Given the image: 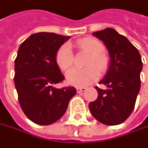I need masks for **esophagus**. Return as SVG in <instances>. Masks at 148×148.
<instances>
[{"label":"esophagus","instance_id":"34e87169","mask_svg":"<svg viewBox=\"0 0 148 148\" xmlns=\"http://www.w3.org/2000/svg\"><path fill=\"white\" fill-rule=\"evenodd\" d=\"M85 90H86V88H85V87H77V93H82V92H84Z\"/></svg>","mask_w":148,"mask_h":148}]
</instances>
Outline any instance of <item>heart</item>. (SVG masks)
<instances>
[{"instance_id":"b5f03b06","label":"heart","mask_w":148,"mask_h":148,"mask_svg":"<svg viewBox=\"0 0 148 148\" xmlns=\"http://www.w3.org/2000/svg\"><path fill=\"white\" fill-rule=\"evenodd\" d=\"M77 47L90 54L91 58L87 63L86 69L74 68L67 73V81L70 84L84 87L90 84L99 77V71H104L107 67V58L102 53L104 51L103 43L92 37H86L77 42ZM73 53L69 43L63 44L56 53V62L63 71H68L73 64ZM95 65L98 69L93 66Z\"/></svg>"}]
</instances>
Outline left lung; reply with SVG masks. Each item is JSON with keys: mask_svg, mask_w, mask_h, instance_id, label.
I'll return each mask as SVG.
<instances>
[{"mask_svg": "<svg viewBox=\"0 0 148 148\" xmlns=\"http://www.w3.org/2000/svg\"><path fill=\"white\" fill-rule=\"evenodd\" d=\"M92 36L106 45L110 65L99 82L107 89L96 87L99 96L89 104V109L99 122L107 125H119L129 117L134 108L140 89L141 57L126 37L112 28L94 32Z\"/></svg>", "mask_w": 148, "mask_h": 148, "instance_id": "8db88e82", "label": "left lung"}]
</instances>
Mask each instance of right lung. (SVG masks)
I'll return each instance as SVG.
<instances>
[{"label":"right lung","instance_id":"right-lung-1","mask_svg":"<svg viewBox=\"0 0 148 148\" xmlns=\"http://www.w3.org/2000/svg\"><path fill=\"white\" fill-rule=\"evenodd\" d=\"M70 38L40 32L31 35L18 49L14 85L23 112L36 124L47 125L61 119L77 93L74 87L53 86L64 79L56 62V53Z\"/></svg>","mask_w":148,"mask_h":148}]
</instances>
